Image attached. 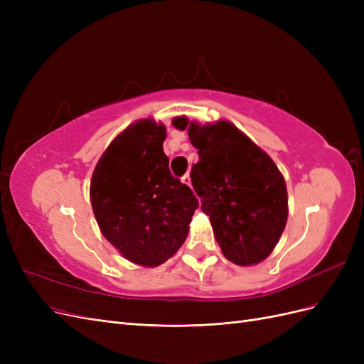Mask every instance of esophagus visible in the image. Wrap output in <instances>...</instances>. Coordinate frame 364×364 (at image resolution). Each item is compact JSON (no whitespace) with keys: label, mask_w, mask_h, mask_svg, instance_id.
I'll return each mask as SVG.
<instances>
[{"label":"esophagus","mask_w":364,"mask_h":364,"mask_svg":"<svg viewBox=\"0 0 364 364\" xmlns=\"http://www.w3.org/2000/svg\"><path fill=\"white\" fill-rule=\"evenodd\" d=\"M182 182L185 183V185H188V186H191V178H190V173H186L183 178H182Z\"/></svg>","instance_id":"1"}]
</instances>
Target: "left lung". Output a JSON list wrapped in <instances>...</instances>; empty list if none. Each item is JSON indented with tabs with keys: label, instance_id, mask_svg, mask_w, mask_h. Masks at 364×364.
<instances>
[{
	"label": "left lung",
	"instance_id": "1",
	"mask_svg": "<svg viewBox=\"0 0 364 364\" xmlns=\"http://www.w3.org/2000/svg\"><path fill=\"white\" fill-rule=\"evenodd\" d=\"M173 126L188 130L199 153L191 168L193 188L223 255L238 266L266 259L289 215L287 186L277 165L229 121L200 126L176 117Z\"/></svg>",
	"mask_w": 364,
	"mask_h": 364
}]
</instances>
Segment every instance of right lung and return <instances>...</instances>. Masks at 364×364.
I'll return each instance as SVG.
<instances>
[{
    "mask_svg": "<svg viewBox=\"0 0 364 364\" xmlns=\"http://www.w3.org/2000/svg\"><path fill=\"white\" fill-rule=\"evenodd\" d=\"M164 124L139 119L109 144L91 179V203L105 238L126 259L156 267L188 235L199 200L171 176Z\"/></svg>",
    "mask_w": 364,
    "mask_h": 364,
    "instance_id": "obj_1",
    "label": "right lung"
}]
</instances>
